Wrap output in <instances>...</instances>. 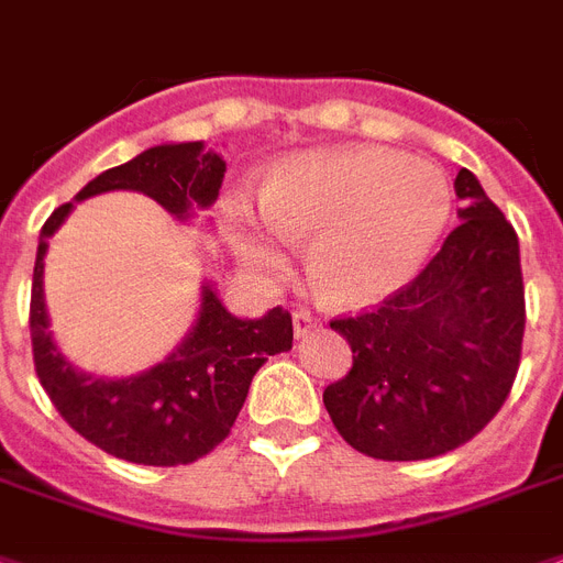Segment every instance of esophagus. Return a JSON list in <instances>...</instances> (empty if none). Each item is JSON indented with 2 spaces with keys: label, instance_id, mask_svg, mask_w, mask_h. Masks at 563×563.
Returning a JSON list of instances; mask_svg holds the SVG:
<instances>
[{
  "label": "esophagus",
  "instance_id": "34e87169",
  "mask_svg": "<svg viewBox=\"0 0 563 563\" xmlns=\"http://www.w3.org/2000/svg\"><path fill=\"white\" fill-rule=\"evenodd\" d=\"M291 327H295V335H306V332H312V329H318V318H314L309 309H295L291 312Z\"/></svg>",
  "mask_w": 563,
  "mask_h": 563
}]
</instances>
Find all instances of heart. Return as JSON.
I'll list each match as a JSON object with an SVG mask.
<instances>
[{
  "label": "heart",
  "mask_w": 563,
  "mask_h": 563,
  "mask_svg": "<svg viewBox=\"0 0 563 563\" xmlns=\"http://www.w3.org/2000/svg\"><path fill=\"white\" fill-rule=\"evenodd\" d=\"M440 167L385 147L306 153L263 185V217L236 210V242L260 268H277L283 242L309 240L306 272L332 306H369L408 286L451 219Z\"/></svg>",
  "instance_id": "1"
}]
</instances>
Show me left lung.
<instances>
[{
    "instance_id": "8db88e82",
    "label": "left lung",
    "mask_w": 563,
    "mask_h": 563,
    "mask_svg": "<svg viewBox=\"0 0 563 563\" xmlns=\"http://www.w3.org/2000/svg\"><path fill=\"white\" fill-rule=\"evenodd\" d=\"M460 225L431 263L376 309L329 321L353 367L323 390L355 451L410 463L465 445L504 408L523 350L518 234L474 173L454 181Z\"/></svg>"
}]
</instances>
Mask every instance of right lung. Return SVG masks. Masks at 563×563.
Listing matches in <instances>:
<instances>
[{"label": "right lung", "instance_id": "add662e5", "mask_svg": "<svg viewBox=\"0 0 563 563\" xmlns=\"http://www.w3.org/2000/svg\"><path fill=\"white\" fill-rule=\"evenodd\" d=\"M225 162L205 153L202 141L162 144L132 162L91 178L80 199L107 190H139L176 217L217 202ZM71 202L45 219L31 283V350L40 385L57 413L100 451L139 465H187L210 454L234 428L251 378L268 355L291 350V314L277 306L260 321H240L210 286L194 332L158 367L130 378H95L77 373L48 332L43 297V257L48 236L63 225Z\"/></svg>", "mask_w": 563, "mask_h": 563}]
</instances>
